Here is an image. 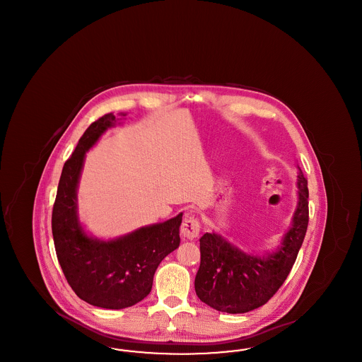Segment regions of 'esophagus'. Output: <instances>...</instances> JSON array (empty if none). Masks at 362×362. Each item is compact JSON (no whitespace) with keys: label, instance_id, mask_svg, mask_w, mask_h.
<instances>
[{"label":"esophagus","instance_id":"1","mask_svg":"<svg viewBox=\"0 0 362 362\" xmlns=\"http://www.w3.org/2000/svg\"><path fill=\"white\" fill-rule=\"evenodd\" d=\"M201 224L197 217H187L180 226V232L186 239H195L199 235Z\"/></svg>","mask_w":362,"mask_h":362}]
</instances>
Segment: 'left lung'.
<instances>
[{
  "instance_id": "1",
  "label": "left lung",
  "mask_w": 362,
  "mask_h": 362,
  "mask_svg": "<svg viewBox=\"0 0 362 362\" xmlns=\"http://www.w3.org/2000/svg\"><path fill=\"white\" fill-rule=\"evenodd\" d=\"M297 187L298 205L292 228L276 252L248 255L216 233H205L199 239L195 292L201 301L221 312L244 313L264 305L278 292L292 270L310 221L308 180L301 170Z\"/></svg>"
}]
</instances>
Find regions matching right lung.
<instances>
[{"label": "right lung", "mask_w": 362, "mask_h": 362, "mask_svg": "<svg viewBox=\"0 0 362 362\" xmlns=\"http://www.w3.org/2000/svg\"><path fill=\"white\" fill-rule=\"evenodd\" d=\"M114 124L110 112L86 129L64 164L52 214L55 252L70 288L88 304L105 310L132 307L151 293L160 262L179 247L182 224L179 214L117 240L86 236L77 218V185L86 151Z\"/></svg>", "instance_id": "1"}]
</instances>
